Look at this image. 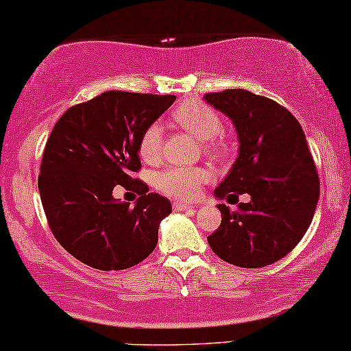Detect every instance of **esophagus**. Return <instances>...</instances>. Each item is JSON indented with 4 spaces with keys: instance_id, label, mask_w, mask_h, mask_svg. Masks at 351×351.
Wrapping results in <instances>:
<instances>
[{
    "instance_id": "obj_1",
    "label": "esophagus",
    "mask_w": 351,
    "mask_h": 351,
    "mask_svg": "<svg viewBox=\"0 0 351 351\" xmlns=\"http://www.w3.org/2000/svg\"><path fill=\"white\" fill-rule=\"evenodd\" d=\"M173 209H175V210H186V209H194V206L189 204V202L175 201V202H173Z\"/></svg>"
}]
</instances>
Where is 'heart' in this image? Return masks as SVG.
<instances>
[{"label": "heart", "instance_id": "1", "mask_svg": "<svg viewBox=\"0 0 351 351\" xmlns=\"http://www.w3.org/2000/svg\"><path fill=\"white\" fill-rule=\"evenodd\" d=\"M171 117L181 129L206 142V150H217L214 138L221 134L222 119L213 108L202 103H186L176 108ZM162 128L158 124H150L138 138V155L143 162L157 163L162 157ZM206 180L208 173L201 168L170 167L155 175L154 184L165 196L180 201H191L196 199Z\"/></svg>", "mask_w": 351, "mask_h": 351}]
</instances>
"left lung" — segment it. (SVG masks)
Masks as SVG:
<instances>
[{
	"mask_svg": "<svg viewBox=\"0 0 351 351\" xmlns=\"http://www.w3.org/2000/svg\"><path fill=\"white\" fill-rule=\"evenodd\" d=\"M239 135V157L216 188L217 199L250 194L237 210L217 204L219 229L208 242L219 258L240 268H263L301 242L319 201V175L296 117L276 101L247 90L204 95Z\"/></svg>",
	"mask_w": 351,
	"mask_h": 351,
	"instance_id": "obj_1",
	"label": "left lung"
}]
</instances>
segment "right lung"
Segmentation results:
<instances>
[{
	"label": "right lung",
	"instance_id": "1",
	"mask_svg": "<svg viewBox=\"0 0 351 351\" xmlns=\"http://www.w3.org/2000/svg\"><path fill=\"white\" fill-rule=\"evenodd\" d=\"M173 95L106 91L71 106L45 143L39 193L50 230L88 267L117 271L141 263L158 242L171 202L134 178L138 138L175 103ZM122 186L141 194L134 208L112 196Z\"/></svg>",
	"mask_w": 351,
	"mask_h": 351
}]
</instances>
